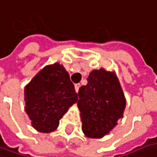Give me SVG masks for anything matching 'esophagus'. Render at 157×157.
Instances as JSON below:
<instances>
[{
	"mask_svg": "<svg viewBox=\"0 0 157 157\" xmlns=\"http://www.w3.org/2000/svg\"><path fill=\"white\" fill-rule=\"evenodd\" d=\"M79 88H80V83H76V84L75 85V89L76 92H78L79 91Z\"/></svg>",
	"mask_w": 157,
	"mask_h": 157,
	"instance_id": "esophagus-1",
	"label": "esophagus"
}]
</instances>
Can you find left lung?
Returning a JSON list of instances; mask_svg holds the SVG:
<instances>
[{
    "label": "left lung",
    "instance_id": "1",
    "mask_svg": "<svg viewBox=\"0 0 157 157\" xmlns=\"http://www.w3.org/2000/svg\"><path fill=\"white\" fill-rule=\"evenodd\" d=\"M87 81L78 92L82 130L88 138L101 139L124 116L126 98L115 72L92 70Z\"/></svg>",
    "mask_w": 157,
    "mask_h": 157
}]
</instances>
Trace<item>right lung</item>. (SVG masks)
I'll list each match as a JSON object with an SVG mask.
<instances>
[{
    "label": "right lung",
    "instance_id": "1",
    "mask_svg": "<svg viewBox=\"0 0 157 157\" xmlns=\"http://www.w3.org/2000/svg\"><path fill=\"white\" fill-rule=\"evenodd\" d=\"M77 99L69 74L59 62L44 67L25 87V110L33 127L42 133L54 132Z\"/></svg>",
    "mask_w": 157,
    "mask_h": 157
}]
</instances>
